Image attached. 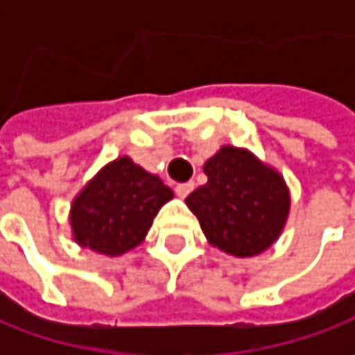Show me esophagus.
Returning a JSON list of instances; mask_svg holds the SVG:
<instances>
[{"instance_id": "esophagus-1", "label": "esophagus", "mask_w": 355, "mask_h": 355, "mask_svg": "<svg viewBox=\"0 0 355 355\" xmlns=\"http://www.w3.org/2000/svg\"><path fill=\"white\" fill-rule=\"evenodd\" d=\"M191 189H193V182H187V184H180L175 187V193H178V198H187L189 193H191Z\"/></svg>"}]
</instances>
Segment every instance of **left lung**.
I'll return each mask as SVG.
<instances>
[{
  "instance_id": "8db88e82",
  "label": "left lung",
  "mask_w": 355,
  "mask_h": 355,
  "mask_svg": "<svg viewBox=\"0 0 355 355\" xmlns=\"http://www.w3.org/2000/svg\"><path fill=\"white\" fill-rule=\"evenodd\" d=\"M207 184L185 198L209 245L233 257L266 251L286 225L291 191L272 166L247 148L221 146L203 166Z\"/></svg>"
}]
</instances>
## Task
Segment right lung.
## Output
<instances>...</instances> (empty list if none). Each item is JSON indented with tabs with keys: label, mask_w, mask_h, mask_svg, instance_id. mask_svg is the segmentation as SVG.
<instances>
[{
	"label": "right lung",
	"mask_w": 355,
	"mask_h": 355,
	"mask_svg": "<svg viewBox=\"0 0 355 355\" xmlns=\"http://www.w3.org/2000/svg\"><path fill=\"white\" fill-rule=\"evenodd\" d=\"M168 185L122 156L106 164L71 203V231L80 247L118 257L142 243L164 203Z\"/></svg>",
	"instance_id": "1"
}]
</instances>
